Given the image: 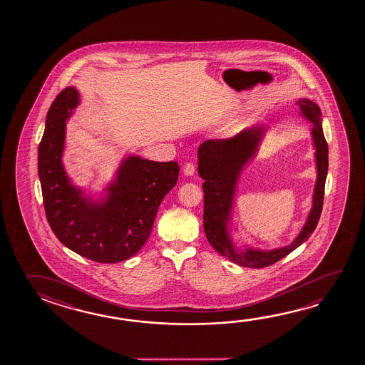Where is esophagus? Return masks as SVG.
Listing matches in <instances>:
<instances>
[{"label": "esophagus", "mask_w": 365, "mask_h": 365, "mask_svg": "<svg viewBox=\"0 0 365 365\" xmlns=\"http://www.w3.org/2000/svg\"><path fill=\"white\" fill-rule=\"evenodd\" d=\"M183 173L187 177H191L195 174V164L193 163H185V167H183Z\"/></svg>", "instance_id": "34e87169"}]
</instances>
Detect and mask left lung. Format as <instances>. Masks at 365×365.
<instances>
[{"mask_svg": "<svg viewBox=\"0 0 365 365\" xmlns=\"http://www.w3.org/2000/svg\"><path fill=\"white\" fill-rule=\"evenodd\" d=\"M300 114L311 122L313 146L316 149L317 180L312 209L298 237L285 247L262 251L252 247L240 250L232 240L230 224L237 185L245 165L257 154L266 127L258 125L240 131L225 140H206L198 148V174L205 180L203 229L214 250L229 261L243 267L262 269L280 261L314 232L322 212L324 185L329 172V146L322 130V113L316 103L300 99Z\"/></svg>", "mask_w": 365, "mask_h": 365, "instance_id": "8db88e82", "label": "left lung"}]
</instances>
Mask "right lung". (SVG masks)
Instances as JSON below:
<instances>
[{"instance_id": "obj_1", "label": "right lung", "mask_w": 365, "mask_h": 365, "mask_svg": "<svg viewBox=\"0 0 365 365\" xmlns=\"http://www.w3.org/2000/svg\"><path fill=\"white\" fill-rule=\"evenodd\" d=\"M78 103V90L68 86L47 113L38 149L46 215L54 235L71 251L96 262H120L146 243L163 198L177 185L180 165L127 156L104 197L86 196L62 164L66 122Z\"/></svg>"}]
</instances>
